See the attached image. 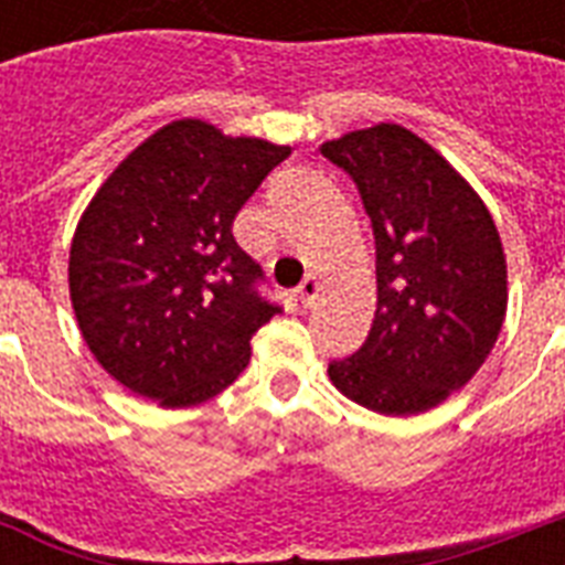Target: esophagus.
Masks as SVG:
<instances>
[{"label": "esophagus", "instance_id": "34e87169", "mask_svg": "<svg viewBox=\"0 0 565 565\" xmlns=\"http://www.w3.org/2000/svg\"><path fill=\"white\" fill-rule=\"evenodd\" d=\"M296 296H299L301 308H310V305L319 299V278H317V275H305V281L299 284Z\"/></svg>", "mask_w": 565, "mask_h": 565}]
</instances>
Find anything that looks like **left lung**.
I'll return each mask as SVG.
<instances>
[{
    "label": "left lung",
    "mask_w": 565,
    "mask_h": 565,
    "mask_svg": "<svg viewBox=\"0 0 565 565\" xmlns=\"http://www.w3.org/2000/svg\"><path fill=\"white\" fill-rule=\"evenodd\" d=\"M361 190L375 231L366 343L331 384L384 416H416L466 386L508 317V257L490 207L411 128L377 122L319 146Z\"/></svg>",
    "instance_id": "1"
}]
</instances>
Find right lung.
<instances>
[{
    "instance_id": "right-lung-1",
    "label": "right lung",
    "mask_w": 565,
    "mask_h": 565,
    "mask_svg": "<svg viewBox=\"0 0 565 565\" xmlns=\"http://www.w3.org/2000/svg\"><path fill=\"white\" fill-rule=\"evenodd\" d=\"M290 146L172 119L117 163L70 246V301L114 381L163 411L193 407L246 370L252 337L281 308L231 222Z\"/></svg>"
}]
</instances>
